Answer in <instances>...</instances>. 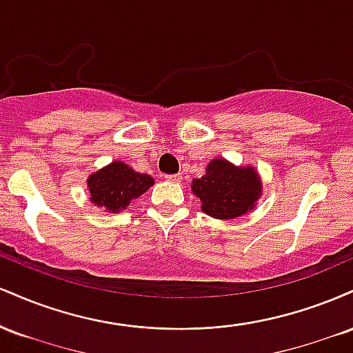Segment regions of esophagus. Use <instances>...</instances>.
Here are the masks:
<instances>
[{
	"label": "esophagus",
	"instance_id": "34e87169",
	"mask_svg": "<svg viewBox=\"0 0 353 353\" xmlns=\"http://www.w3.org/2000/svg\"><path fill=\"white\" fill-rule=\"evenodd\" d=\"M165 181L176 182V184H179V182L182 181V174H171V176H165Z\"/></svg>",
	"mask_w": 353,
	"mask_h": 353
}]
</instances>
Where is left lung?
<instances>
[{
  "label": "left lung",
  "mask_w": 353,
  "mask_h": 353,
  "mask_svg": "<svg viewBox=\"0 0 353 353\" xmlns=\"http://www.w3.org/2000/svg\"><path fill=\"white\" fill-rule=\"evenodd\" d=\"M262 189L264 184L254 165H236L224 157L210 161L204 176L192 179L190 185L194 196L201 199L202 212L221 221L254 210Z\"/></svg>",
  "instance_id": "1"
}]
</instances>
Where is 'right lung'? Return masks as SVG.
I'll return each mask as SVG.
<instances>
[{
  "label": "right lung",
  "instance_id": "1",
  "mask_svg": "<svg viewBox=\"0 0 353 353\" xmlns=\"http://www.w3.org/2000/svg\"><path fill=\"white\" fill-rule=\"evenodd\" d=\"M89 201L104 212H123L131 201L141 196L154 185L149 174L137 172L123 161H112L96 172L89 174L88 181Z\"/></svg>",
  "mask_w": 353,
  "mask_h": 353
}]
</instances>
